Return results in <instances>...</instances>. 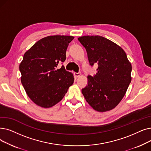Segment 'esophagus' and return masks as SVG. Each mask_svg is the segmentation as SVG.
<instances>
[{"mask_svg": "<svg viewBox=\"0 0 151 151\" xmlns=\"http://www.w3.org/2000/svg\"><path fill=\"white\" fill-rule=\"evenodd\" d=\"M75 76L76 77V78H78L79 76H80V75H81V73H75Z\"/></svg>", "mask_w": 151, "mask_h": 151, "instance_id": "34e87169", "label": "esophagus"}]
</instances>
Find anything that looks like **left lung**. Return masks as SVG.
Returning a JSON list of instances; mask_svg holds the SVG:
<instances>
[{
  "label": "left lung",
  "instance_id": "left-lung-1",
  "mask_svg": "<svg viewBox=\"0 0 151 151\" xmlns=\"http://www.w3.org/2000/svg\"><path fill=\"white\" fill-rule=\"evenodd\" d=\"M86 49L91 65L97 63L94 76H88V85L81 92L93 109L104 112L116 107L132 81V64L124 50L101 36L78 38Z\"/></svg>",
  "mask_w": 151,
  "mask_h": 151
}]
</instances>
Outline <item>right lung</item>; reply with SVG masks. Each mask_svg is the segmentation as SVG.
<instances>
[{"label":"right lung","mask_w":151,"mask_h":151,"mask_svg":"<svg viewBox=\"0 0 151 151\" xmlns=\"http://www.w3.org/2000/svg\"><path fill=\"white\" fill-rule=\"evenodd\" d=\"M73 36L45 37L25 52L19 64L21 82L30 99L37 106L50 108L59 102L74 82V76L58 63L66 59Z\"/></svg>","instance_id":"obj_1"}]
</instances>
